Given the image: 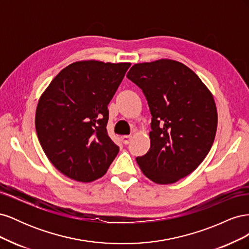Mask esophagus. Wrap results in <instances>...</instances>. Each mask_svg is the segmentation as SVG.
I'll return each instance as SVG.
<instances>
[{
  "mask_svg": "<svg viewBox=\"0 0 249 249\" xmlns=\"http://www.w3.org/2000/svg\"><path fill=\"white\" fill-rule=\"evenodd\" d=\"M131 139H132V136H129V135H124V136H122V141L124 144H129Z\"/></svg>",
  "mask_w": 249,
  "mask_h": 249,
  "instance_id": "esophagus-1",
  "label": "esophagus"
}]
</instances>
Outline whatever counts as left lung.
<instances>
[{"label": "left lung", "instance_id": "left-lung-1", "mask_svg": "<svg viewBox=\"0 0 249 249\" xmlns=\"http://www.w3.org/2000/svg\"><path fill=\"white\" fill-rule=\"evenodd\" d=\"M127 79L144 93L152 114L148 152L136 161L156 184H173L205 160L217 130L212 92L189 67L171 59L134 64Z\"/></svg>", "mask_w": 249, "mask_h": 249}]
</instances>
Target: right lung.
<instances>
[{
    "mask_svg": "<svg viewBox=\"0 0 249 249\" xmlns=\"http://www.w3.org/2000/svg\"><path fill=\"white\" fill-rule=\"evenodd\" d=\"M131 63L84 60L53 79L37 104V137L51 163L67 178H102L119 147L107 133L108 105Z\"/></svg>",
    "mask_w": 249,
    "mask_h": 249,
    "instance_id": "add662e5",
    "label": "right lung"
}]
</instances>
